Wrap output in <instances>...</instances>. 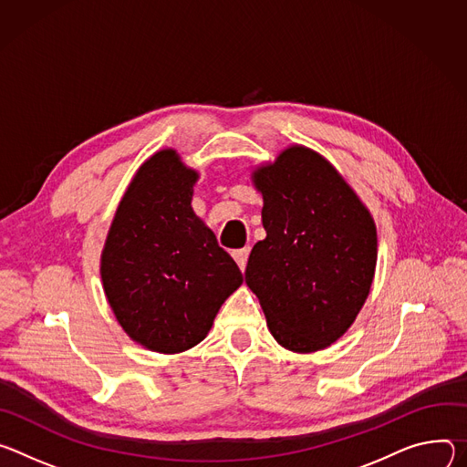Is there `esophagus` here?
<instances>
[{"label":"esophagus","instance_id":"obj_1","mask_svg":"<svg viewBox=\"0 0 467 467\" xmlns=\"http://www.w3.org/2000/svg\"><path fill=\"white\" fill-rule=\"evenodd\" d=\"M248 254H250V250H248V248H241V250H235V252L232 254V255H234V260L237 262V265H239V269H241V271H244V267H246Z\"/></svg>","mask_w":467,"mask_h":467}]
</instances>
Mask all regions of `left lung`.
Here are the masks:
<instances>
[{
	"label": "left lung",
	"mask_w": 467,
	"mask_h": 467,
	"mask_svg": "<svg viewBox=\"0 0 467 467\" xmlns=\"http://www.w3.org/2000/svg\"><path fill=\"white\" fill-rule=\"evenodd\" d=\"M250 180L264 196L267 237L255 243L244 273L273 337L307 354L336 343L364 307L377 269V224L323 155L284 148Z\"/></svg>",
	"instance_id": "8db88e82"
}]
</instances>
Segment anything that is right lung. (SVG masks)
<instances>
[{
    "label": "right lung",
    "instance_id": "add662e5",
    "mask_svg": "<svg viewBox=\"0 0 467 467\" xmlns=\"http://www.w3.org/2000/svg\"><path fill=\"white\" fill-rule=\"evenodd\" d=\"M198 178L174 148L150 155L119 202L99 257L119 325L160 354L198 345L243 284L230 254L192 212Z\"/></svg>",
    "mask_w": 467,
    "mask_h": 467
}]
</instances>
